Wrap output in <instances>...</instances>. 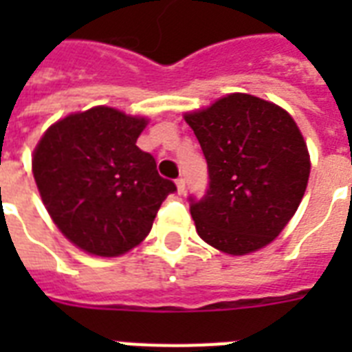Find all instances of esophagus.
Wrapping results in <instances>:
<instances>
[{"label":"esophagus","mask_w":352,"mask_h":352,"mask_svg":"<svg viewBox=\"0 0 352 352\" xmlns=\"http://www.w3.org/2000/svg\"><path fill=\"white\" fill-rule=\"evenodd\" d=\"M175 184H177V193H179V195H182V193H184V190H186V181H184V179H177L175 181Z\"/></svg>","instance_id":"34e87169"}]
</instances>
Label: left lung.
Masks as SVG:
<instances>
[{"label":"left lung","instance_id":"left-lung-1","mask_svg":"<svg viewBox=\"0 0 352 352\" xmlns=\"http://www.w3.org/2000/svg\"><path fill=\"white\" fill-rule=\"evenodd\" d=\"M184 120L208 164L204 197H190L201 239L232 256L272 243L296 214L311 173L294 118L272 102L234 93Z\"/></svg>","mask_w":352,"mask_h":352}]
</instances>
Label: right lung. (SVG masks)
Wrapping results in <instances>:
<instances>
[{
    "mask_svg": "<svg viewBox=\"0 0 352 352\" xmlns=\"http://www.w3.org/2000/svg\"><path fill=\"white\" fill-rule=\"evenodd\" d=\"M146 124L113 107H91L52 124L36 146L41 201L60 232L87 254L115 257L135 248L177 190L137 146Z\"/></svg>",
    "mask_w": 352,
    "mask_h": 352,
    "instance_id": "1",
    "label": "right lung"
}]
</instances>
